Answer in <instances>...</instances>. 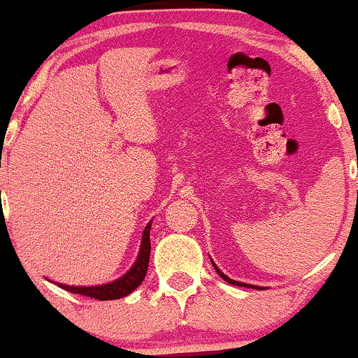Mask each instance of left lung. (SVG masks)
<instances>
[{
	"label": "left lung",
	"mask_w": 358,
	"mask_h": 358,
	"mask_svg": "<svg viewBox=\"0 0 358 358\" xmlns=\"http://www.w3.org/2000/svg\"><path fill=\"white\" fill-rule=\"evenodd\" d=\"M212 264H213V267H215V271L218 272V275L223 278L224 282H228V283H231V285H238V287H246V288H256V290H264V287H257V285H251V283H244V282H238V280H233V278H229L228 275H224V273L220 271V268L217 267V264H215L213 261H212Z\"/></svg>",
	"instance_id": "obj_1"
}]
</instances>
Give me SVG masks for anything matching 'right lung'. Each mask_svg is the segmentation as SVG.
<instances>
[{"instance_id": "right-lung-1", "label": "right lung", "mask_w": 358, "mask_h": 358, "mask_svg": "<svg viewBox=\"0 0 358 358\" xmlns=\"http://www.w3.org/2000/svg\"><path fill=\"white\" fill-rule=\"evenodd\" d=\"M151 223H153V220H150V223L146 224L143 229V234H141V244H140L138 256H136V261L134 262V266L124 273V275L115 278V280H112L109 283H104V285L73 287V285H63V283H58V285L71 293L96 298V300H101V301L117 300V298H124L127 295H130V293L145 280L146 271H148L150 251H151V243H150Z\"/></svg>"}]
</instances>
